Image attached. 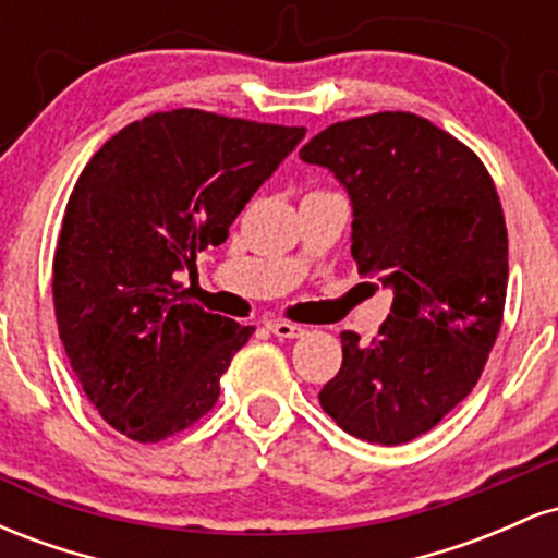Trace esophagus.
I'll list each match as a JSON object with an SVG mask.
<instances>
[{
    "label": "esophagus",
    "mask_w": 558,
    "mask_h": 558,
    "mask_svg": "<svg viewBox=\"0 0 558 558\" xmlns=\"http://www.w3.org/2000/svg\"><path fill=\"white\" fill-rule=\"evenodd\" d=\"M267 330H270L272 336H278V338H299V336H304V328H301V325L286 323V319H270V323H267Z\"/></svg>",
    "instance_id": "obj_1"
}]
</instances>
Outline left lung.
Wrapping results in <instances>:
<instances>
[{
	"label": "left lung",
	"mask_w": 558,
	"mask_h": 558,
	"mask_svg": "<svg viewBox=\"0 0 558 558\" xmlns=\"http://www.w3.org/2000/svg\"><path fill=\"white\" fill-rule=\"evenodd\" d=\"M299 157L343 185L360 275L393 293L373 341L341 332L343 364L319 403L356 438L409 444L466 399L501 328L509 243L496 185L475 151L412 112L336 123Z\"/></svg>",
	"instance_id": "obj_1"
}]
</instances>
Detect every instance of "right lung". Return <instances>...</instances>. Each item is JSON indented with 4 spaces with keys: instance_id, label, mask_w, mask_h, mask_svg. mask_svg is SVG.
<instances>
[{
    "instance_id": "right-lung-1",
    "label": "right lung",
    "mask_w": 558,
    "mask_h": 558,
    "mask_svg": "<svg viewBox=\"0 0 558 558\" xmlns=\"http://www.w3.org/2000/svg\"><path fill=\"white\" fill-rule=\"evenodd\" d=\"M304 128L155 112L92 157L70 194L52 291L60 341L114 430L157 444L215 407L254 328L189 304L175 272L220 246Z\"/></svg>"
}]
</instances>
